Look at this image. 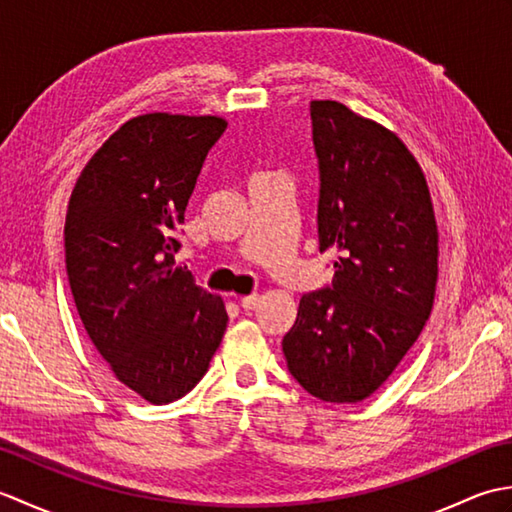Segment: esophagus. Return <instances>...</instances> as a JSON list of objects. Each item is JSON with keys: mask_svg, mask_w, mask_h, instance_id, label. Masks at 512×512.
<instances>
[{"mask_svg": "<svg viewBox=\"0 0 512 512\" xmlns=\"http://www.w3.org/2000/svg\"><path fill=\"white\" fill-rule=\"evenodd\" d=\"M257 303H259V295H246V297L239 299V306H242L246 312L248 310H255Z\"/></svg>", "mask_w": 512, "mask_h": 512, "instance_id": "esophagus-1", "label": "esophagus"}]
</instances>
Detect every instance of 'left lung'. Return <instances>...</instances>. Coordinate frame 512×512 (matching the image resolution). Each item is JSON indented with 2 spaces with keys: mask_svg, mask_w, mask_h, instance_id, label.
I'll list each match as a JSON object with an SVG mask.
<instances>
[{
  "mask_svg": "<svg viewBox=\"0 0 512 512\" xmlns=\"http://www.w3.org/2000/svg\"><path fill=\"white\" fill-rule=\"evenodd\" d=\"M319 250L330 286L299 299L281 341L290 374L323 402H358L385 383L427 323L438 228L416 158L389 129L336 101H312Z\"/></svg>",
  "mask_w": 512,
  "mask_h": 512,
  "instance_id": "1",
  "label": "left lung"
}]
</instances>
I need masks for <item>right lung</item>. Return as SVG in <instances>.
Listing matches in <instances>:
<instances>
[{"instance_id":"add662e5","label":"right lung","mask_w":512,"mask_h":512,"mask_svg":"<svg viewBox=\"0 0 512 512\" xmlns=\"http://www.w3.org/2000/svg\"><path fill=\"white\" fill-rule=\"evenodd\" d=\"M224 129L217 116L132 118L85 165L65 215V270L85 332L116 378L154 405L200 383L226 330L222 299L173 262Z\"/></svg>"}]
</instances>
